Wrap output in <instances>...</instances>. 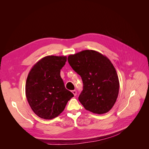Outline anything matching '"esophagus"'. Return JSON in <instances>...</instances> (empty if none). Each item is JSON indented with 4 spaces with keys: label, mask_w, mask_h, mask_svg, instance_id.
Instances as JSON below:
<instances>
[{
    "label": "esophagus",
    "mask_w": 149,
    "mask_h": 149,
    "mask_svg": "<svg viewBox=\"0 0 149 149\" xmlns=\"http://www.w3.org/2000/svg\"><path fill=\"white\" fill-rule=\"evenodd\" d=\"M72 93L74 94V96H76V94H77V92H76V90H73V91H72Z\"/></svg>",
    "instance_id": "34e87169"
}]
</instances>
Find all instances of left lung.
Masks as SVG:
<instances>
[{
  "label": "left lung",
  "instance_id": "8db88e82",
  "mask_svg": "<svg viewBox=\"0 0 149 149\" xmlns=\"http://www.w3.org/2000/svg\"><path fill=\"white\" fill-rule=\"evenodd\" d=\"M68 61L81 77L83 90L78 100L85 109L98 114L109 111L119 91L118 76L111 61L91 49L69 55Z\"/></svg>",
  "mask_w": 149,
  "mask_h": 149
}]
</instances>
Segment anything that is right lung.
<instances>
[{
    "label": "right lung",
    "mask_w": 149,
    "mask_h": 149,
    "mask_svg": "<svg viewBox=\"0 0 149 149\" xmlns=\"http://www.w3.org/2000/svg\"><path fill=\"white\" fill-rule=\"evenodd\" d=\"M66 56H47L35 64L25 84V94L34 113L40 118L52 119L59 116L73 94L67 90L60 76Z\"/></svg>",
    "instance_id": "right-lung-1"
}]
</instances>
